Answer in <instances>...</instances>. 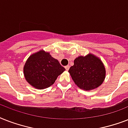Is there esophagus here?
<instances>
[{"instance_id": "34e87169", "label": "esophagus", "mask_w": 128, "mask_h": 128, "mask_svg": "<svg viewBox=\"0 0 128 128\" xmlns=\"http://www.w3.org/2000/svg\"><path fill=\"white\" fill-rule=\"evenodd\" d=\"M69 68H70V67H69V66H65V69H66V70H69Z\"/></svg>"}]
</instances>
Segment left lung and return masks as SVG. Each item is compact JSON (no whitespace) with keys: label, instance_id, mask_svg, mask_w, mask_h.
<instances>
[{"label":"left lung","instance_id":"1","mask_svg":"<svg viewBox=\"0 0 128 128\" xmlns=\"http://www.w3.org/2000/svg\"><path fill=\"white\" fill-rule=\"evenodd\" d=\"M74 66L68 70L72 80L81 89H95L101 85L106 76V70L99 58L90 54L74 60Z\"/></svg>","mask_w":128,"mask_h":128}]
</instances>
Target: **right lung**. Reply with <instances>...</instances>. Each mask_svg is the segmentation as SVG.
Here are the masks:
<instances>
[{
  "instance_id": "right-lung-1",
  "label": "right lung",
  "mask_w": 128,
  "mask_h": 128,
  "mask_svg": "<svg viewBox=\"0 0 128 128\" xmlns=\"http://www.w3.org/2000/svg\"><path fill=\"white\" fill-rule=\"evenodd\" d=\"M65 70L58 60L43 50L31 55L24 67L25 78L37 89H44L54 84Z\"/></svg>"
}]
</instances>
